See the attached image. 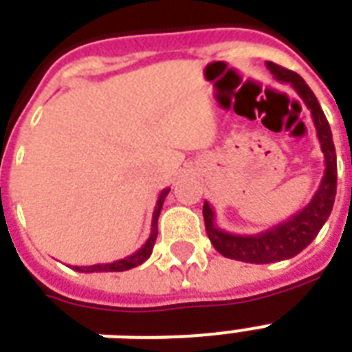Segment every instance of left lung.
<instances>
[{"label": "left lung", "mask_w": 352, "mask_h": 352, "mask_svg": "<svg viewBox=\"0 0 352 352\" xmlns=\"http://www.w3.org/2000/svg\"><path fill=\"white\" fill-rule=\"evenodd\" d=\"M267 67L278 82L292 85L301 100L305 102L307 109L311 111L318 140L325 157V173L320 182V188L305 208L283 223L254 235H237L221 230L219 226L215 225L214 208L210 206L208 201H204V225H206V234L212 245L215 246V250L228 259L256 263V265L283 261V259L298 256L305 246L311 245L318 232L322 230V226L325 225V221L333 212L334 197H336V149H334L331 126L323 115L320 102L298 73L272 62H267Z\"/></svg>", "instance_id": "left-lung-1"}]
</instances>
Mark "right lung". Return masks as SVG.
<instances>
[{
	"label": "right lung",
	"mask_w": 352,
	"mask_h": 352,
	"mask_svg": "<svg viewBox=\"0 0 352 352\" xmlns=\"http://www.w3.org/2000/svg\"><path fill=\"white\" fill-rule=\"evenodd\" d=\"M170 193V188H166L162 190L157 199V204H155L153 210V221H151V234H149L148 241L144 243L137 252H133L131 256L124 257V259H117V261L113 263H98V265H89V267H71L76 272H124V270H129V268H135L138 265H142L149 256H151V252H153V245L155 239H157V223H159V215L160 210H162V204H164L166 195Z\"/></svg>",
	"instance_id": "obj_1"
}]
</instances>
